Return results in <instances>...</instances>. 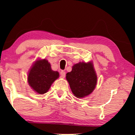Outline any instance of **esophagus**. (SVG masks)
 I'll use <instances>...</instances> for the list:
<instances>
[{"instance_id": "34e87169", "label": "esophagus", "mask_w": 135, "mask_h": 135, "mask_svg": "<svg viewBox=\"0 0 135 135\" xmlns=\"http://www.w3.org/2000/svg\"><path fill=\"white\" fill-rule=\"evenodd\" d=\"M66 76V73L63 71H61V72L60 73V77L61 78H64Z\"/></svg>"}]
</instances>
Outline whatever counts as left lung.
Wrapping results in <instances>:
<instances>
[{
  "instance_id": "left-lung-1",
  "label": "left lung",
  "mask_w": 135,
  "mask_h": 135,
  "mask_svg": "<svg viewBox=\"0 0 135 135\" xmlns=\"http://www.w3.org/2000/svg\"><path fill=\"white\" fill-rule=\"evenodd\" d=\"M66 77L72 92L78 98L89 95L97 85V75L91 61L74 64Z\"/></svg>"
}]
</instances>
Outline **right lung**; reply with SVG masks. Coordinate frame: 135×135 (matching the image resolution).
<instances>
[{
    "instance_id": "add662e5",
    "label": "right lung",
    "mask_w": 135,
    "mask_h": 135,
    "mask_svg": "<svg viewBox=\"0 0 135 135\" xmlns=\"http://www.w3.org/2000/svg\"><path fill=\"white\" fill-rule=\"evenodd\" d=\"M59 75L58 72L51 69L50 64L47 60H38L29 70L27 82L35 91L42 95L48 91Z\"/></svg>"
}]
</instances>
